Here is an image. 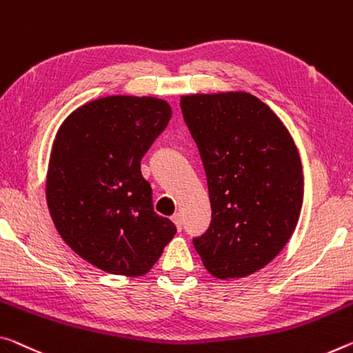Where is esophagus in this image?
<instances>
[{
	"instance_id": "obj_1",
	"label": "esophagus",
	"mask_w": 353,
	"mask_h": 353,
	"mask_svg": "<svg viewBox=\"0 0 353 353\" xmlns=\"http://www.w3.org/2000/svg\"><path fill=\"white\" fill-rule=\"evenodd\" d=\"M172 221H174L177 231L181 232L182 231V215L181 214H174V215H172Z\"/></svg>"
}]
</instances>
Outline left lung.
I'll return each mask as SVG.
<instances>
[{
	"mask_svg": "<svg viewBox=\"0 0 353 353\" xmlns=\"http://www.w3.org/2000/svg\"><path fill=\"white\" fill-rule=\"evenodd\" d=\"M181 108L212 207L210 226L193 239L194 248L214 276H248L275 259L299 223L303 171L297 146L253 94H192L181 97Z\"/></svg>",
	"mask_w": 353,
	"mask_h": 353,
	"instance_id": "left-lung-1",
	"label": "left lung"
}]
</instances>
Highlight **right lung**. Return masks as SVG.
<instances>
[{
    "instance_id": "add662e5",
    "label": "right lung",
    "mask_w": 353,
    "mask_h": 353,
    "mask_svg": "<svg viewBox=\"0 0 353 353\" xmlns=\"http://www.w3.org/2000/svg\"><path fill=\"white\" fill-rule=\"evenodd\" d=\"M157 97L110 96L65 117L53 141L47 204L61 239L111 275L143 276L176 226L157 215L141 159L171 119Z\"/></svg>"
}]
</instances>
